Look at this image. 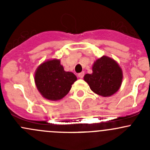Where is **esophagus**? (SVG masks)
I'll list each match as a JSON object with an SVG mask.
<instances>
[{"label":"esophagus","instance_id":"34e87169","mask_svg":"<svg viewBox=\"0 0 150 150\" xmlns=\"http://www.w3.org/2000/svg\"><path fill=\"white\" fill-rule=\"evenodd\" d=\"M84 76V72H80V73H78V77H79L80 78H83Z\"/></svg>","mask_w":150,"mask_h":150}]
</instances>
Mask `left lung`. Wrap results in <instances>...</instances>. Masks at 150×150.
Segmentation results:
<instances>
[{"mask_svg": "<svg viewBox=\"0 0 150 150\" xmlns=\"http://www.w3.org/2000/svg\"><path fill=\"white\" fill-rule=\"evenodd\" d=\"M92 72L91 74H86L83 79L95 93L107 97L120 89L122 81V70L115 59L103 56L94 62Z\"/></svg>", "mask_w": 150, "mask_h": 150, "instance_id": "1", "label": "left lung"}]
</instances>
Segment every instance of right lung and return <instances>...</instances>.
Returning a JSON list of instances; mask_svg holds the SVG:
<instances>
[{"mask_svg": "<svg viewBox=\"0 0 150 150\" xmlns=\"http://www.w3.org/2000/svg\"><path fill=\"white\" fill-rule=\"evenodd\" d=\"M35 83L45 99L58 101L69 93L77 77L71 72L64 71L59 59H53L43 62L35 72Z\"/></svg>", "mask_w": 150, "mask_h": 150, "instance_id": "obj_1", "label": "right lung"}]
</instances>
